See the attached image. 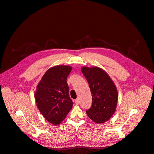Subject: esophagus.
<instances>
[{
    "instance_id": "esophagus-1",
    "label": "esophagus",
    "mask_w": 154,
    "mask_h": 154,
    "mask_svg": "<svg viewBox=\"0 0 154 154\" xmlns=\"http://www.w3.org/2000/svg\"><path fill=\"white\" fill-rule=\"evenodd\" d=\"M75 103L77 105H78L79 103H80V100H79V98H76L75 100Z\"/></svg>"
}]
</instances>
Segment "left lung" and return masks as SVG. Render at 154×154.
<instances>
[{"label": "left lung", "instance_id": "obj_1", "mask_svg": "<svg viewBox=\"0 0 154 154\" xmlns=\"http://www.w3.org/2000/svg\"><path fill=\"white\" fill-rule=\"evenodd\" d=\"M81 70L88 82L93 98L92 106L86 113L94 122H105L116 110L119 97L117 87L107 73L100 68L83 67Z\"/></svg>", "mask_w": 154, "mask_h": 154}]
</instances>
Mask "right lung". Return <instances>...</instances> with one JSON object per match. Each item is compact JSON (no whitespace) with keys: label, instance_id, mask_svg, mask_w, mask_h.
I'll return each instance as SVG.
<instances>
[{"label":"right lung","instance_id":"add662e5","mask_svg":"<svg viewBox=\"0 0 154 154\" xmlns=\"http://www.w3.org/2000/svg\"><path fill=\"white\" fill-rule=\"evenodd\" d=\"M72 67L67 65L50 68L37 85L35 93L37 107L45 119L53 125L63 121L72 107L67 82Z\"/></svg>","mask_w":154,"mask_h":154}]
</instances>
